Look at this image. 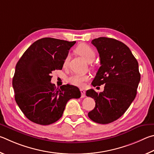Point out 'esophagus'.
I'll list each match as a JSON object with an SVG mask.
<instances>
[{
  "mask_svg": "<svg viewBox=\"0 0 154 154\" xmlns=\"http://www.w3.org/2000/svg\"><path fill=\"white\" fill-rule=\"evenodd\" d=\"M80 92H81V97L82 98L85 97V91L84 89H82V88H80Z\"/></svg>",
  "mask_w": 154,
  "mask_h": 154,
  "instance_id": "34e87169",
  "label": "esophagus"
}]
</instances>
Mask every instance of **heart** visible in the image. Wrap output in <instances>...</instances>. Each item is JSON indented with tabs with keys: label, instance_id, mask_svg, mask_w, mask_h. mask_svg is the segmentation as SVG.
<instances>
[{
	"label": "heart",
	"instance_id": "1",
	"mask_svg": "<svg viewBox=\"0 0 154 154\" xmlns=\"http://www.w3.org/2000/svg\"><path fill=\"white\" fill-rule=\"evenodd\" d=\"M75 52L79 55L82 56L86 61L88 62H92L95 58L96 53L95 50L87 44H80L75 48ZM69 57L67 56L63 61V67H66L68 64ZM87 75L75 74L72 75L67 79V81L72 85L77 86V87H82L84 83L88 80Z\"/></svg>",
	"mask_w": 154,
	"mask_h": 154
}]
</instances>
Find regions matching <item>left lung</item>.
Masks as SVG:
<instances>
[{"instance_id": "obj_1", "label": "left lung", "mask_w": 154, "mask_h": 154, "mask_svg": "<svg viewBox=\"0 0 154 154\" xmlns=\"http://www.w3.org/2000/svg\"><path fill=\"white\" fill-rule=\"evenodd\" d=\"M91 43L98 51L101 66L93 80V87L105 85L104 91H87L95 101L88 116L93 122L106 125L118 120L134 101L141 79L139 64L127 46L111 38L100 37Z\"/></svg>"}]
</instances>
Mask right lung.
I'll use <instances>...</instances> for the list:
<instances>
[{
	"mask_svg": "<svg viewBox=\"0 0 154 154\" xmlns=\"http://www.w3.org/2000/svg\"><path fill=\"white\" fill-rule=\"evenodd\" d=\"M75 41L43 38L34 42L16 64L13 87L21 112L32 122L48 125L63 115L67 102L81 93L75 86L56 88L51 74L62 69L65 58Z\"/></svg>",
	"mask_w": 154,
	"mask_h": 154,
	"instance_id": "1",
	"label": "right lung"
}]
</instances>
